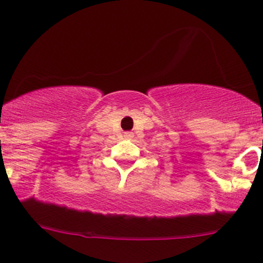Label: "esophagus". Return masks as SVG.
Masks as SVG:
<instances>
[{"instance_id": "1", "label": "esophagus", "mask_w": 263, "mask_h": 263, "mask_svg": "<svg viewBox=\"0 0 263 263\" xmlns=\"http://www.w3.org/2000/svg\"><path fill=\"white\" fill-rule=\"evenodd\" d=\"M126 136H127V137H129V136H131V135H126Z\"/></svg>"}]
</instances>
